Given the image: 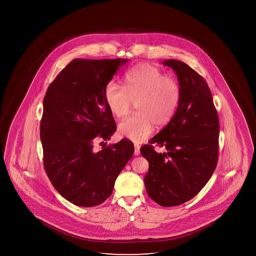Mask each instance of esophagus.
<instances>
[{"label": "esophagus", "mask_w": 256, "mask_h": 256, "mask_svg": "<svg viewBox=\"0 0 256 256\" xmlns=\"http://www.w3.org/2000/svg\"><path fill=\"white\" fill-rule=\"evenodd\" d=\"M140 153V146L137 145V144H134V154L136 156H139Z\"/></svg>", "instance_id": "obj_1"}]
</instances>
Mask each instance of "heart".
<instances>
[{"label": "heart", "mask_w": 256, "mask_h": 256, "mask_svg": "<svg viewBox=\"0 0 256 256\" xmlns=\"http://www.w3.org/2000/svg\"><path fill=\"white\" fill-rule=\"evenodd\" d=\"M105 98L117 118L126 116L136 103V114L122 120L118 133L139 144L150 136L154 124L162 126L170 122L178 106L181 89L175 78L150 64H140L126 72L125 88L108 83Z\"/></svg>", "instance_id": "b5f03b06"}]
</instances>
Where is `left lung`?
Instances as JSON below:
<instances>
[{"label": "left lung", "mask_w": 256, "mask_h": 256, "mask_svg": "<svg viewBox=\"0 0 256 256\" xmlns=\"http://www.w3.org/2000/svg\"><path fill=\"white\" fill-rule=\"evenodd\" d=\"M162 63L176 74L181 98L167 126L150 140L166 152L144 145L140 153L148 162L144 178L148 195L170 207L192 200L210 178L217 165L220 123L206 81L182 61Z\"/></svg>", "instance_id": "8db88e82"}]
</instances>
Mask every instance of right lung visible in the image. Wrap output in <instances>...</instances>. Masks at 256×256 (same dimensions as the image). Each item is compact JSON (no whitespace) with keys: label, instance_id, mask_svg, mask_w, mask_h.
<instances>
[{"label":"right lung","instance_id":"1","mask_svg":"<svg viewBox=\"0 0 256 256\" xmlns=\"http://www.w3.org/2000/svg\"><path fill=\"white\" fill-rule=\"evenodd\" d=\"M128 61L74 60L44 98L40 138L44 168L60 195L78 206H96L108 200L133 156V144L126 139L94 150L95 140H110L116 132L105 90Z\"/></svg>","mask_w":256,"mask_h":256}]
</instances>
